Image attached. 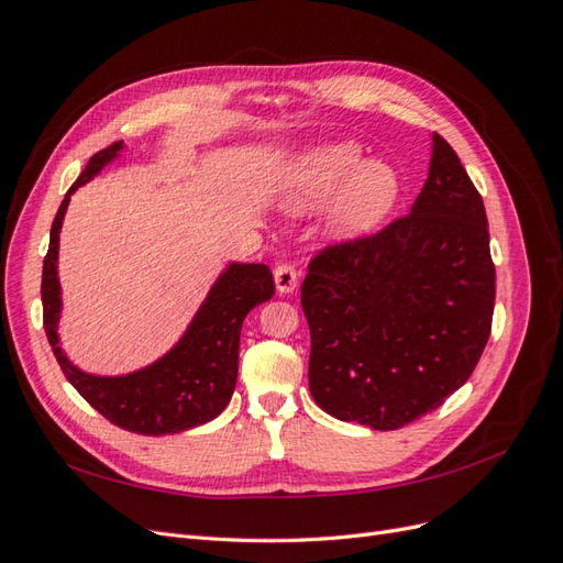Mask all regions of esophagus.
Instances as JSON below:
<instances>
[{"label": "esophagus", "instance_id": "obj_1", "mask_svg": "<svg viewBox=\"0 0 563 563\" xmlns=\"http://www.w3.org/2000/svg\"><path fill=\"white\" fill-rule=\"evenodd\" d=\"M275 284H277V291L282 296L286 294H294L296 286H298V272L291 263H279L275 267Z\"/></svg>", "mask_w": 563, "mask_h": 563}]
</instances>
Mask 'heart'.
I'll use <instances>...</instances> for the list:
<instances>
[{"mask_svg":"<svg viewBox=\"0 0 563 563\" xmlns=\"http://www.w3.org/2000/svg\"><path fill=\"white\" fill-rule=\"evenodd\" d=\"M284 195L294 209H310L329 199L327 230L340 242L376 230L395 209L399 178L383 162H364L354 143L310 150L284 176Z\"/></svg>","mask_w":563,"mask_h":563,"instance_id":"b5f03b06","label":"heart"}]
</instances>
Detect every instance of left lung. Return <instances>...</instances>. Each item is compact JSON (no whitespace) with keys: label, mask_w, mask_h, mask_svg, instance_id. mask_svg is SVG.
<instances>
[{"label":"left lung","mask_w":563,"mask_h":563,"mask_svg":"<svg viewBox=\"0 0 563 563\" xmlns=\"http://www.w3.org/2000/svg\"><path fill=\"white\" fill-rule=\"evenodd\" d=\"M300 302L310 391L338 420L399 430L467 383L490 335L496 265L484 199L439 133L411 213L317 253Z\"/></svg>","instance_id":"1"}]
</instances>
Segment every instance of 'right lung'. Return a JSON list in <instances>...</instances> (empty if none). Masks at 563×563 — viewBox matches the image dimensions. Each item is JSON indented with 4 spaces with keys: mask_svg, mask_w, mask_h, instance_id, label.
I'll return each mask as SVG.
<instances>
[{
    "mask_svg": "<svg viewBox=\"0 0 563 563\" xmlns=\"http://www.w3.org/2000/svg\"><path fill=\"white\" fill-rule=\"evenodd\" d=\"M124 143L96 152L87 168L67 190L60 209L51 225L48 251L42 269V305L44 331L56 360L79 395L112 424L135 434L162 437L213 420L223 413L236 385L240 368V335L244 317L275 296V279L267 265L230 263L216 279L211 291L199 305L190 327L178 343L157 362L126 376H93L67 360L60 338L58 319L63 310L58 282V242L67 203L75 190L119 157Z\"/></svg>",
    "mask_w": 563,
    "mask_h": 563,
    "instance_id": "right-lung-1",
    "label": "right lung"
}]
</instances>
